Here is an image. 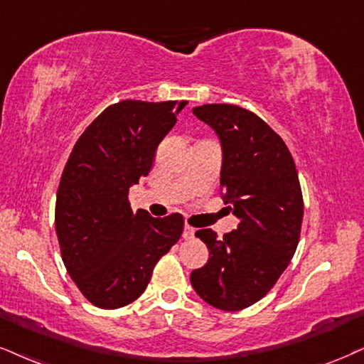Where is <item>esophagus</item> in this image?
I'll use <instances>...</instances> for the list:
<instances>
[{
  "label": "esophagus",
  "mask_w": 364,
  "mask_h": 364,
  "mask_svg": "<svg viewBox=\"0 0 364 364\" xmlns=\"http://www.w3.org/2000/svg\"><path fill=\"white\" fill-rule=\"evenodd\" d=\"M194 235H196L194 228L189 226V224H186V226H183V232H182L183 240H192V237H194Z\"/></svg>",
  "instance_id": "1"
}]
</instances>
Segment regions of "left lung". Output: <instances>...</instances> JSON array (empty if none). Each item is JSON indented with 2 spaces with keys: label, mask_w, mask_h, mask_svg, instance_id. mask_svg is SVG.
<instances>
[{
  "label": "left lung",
  "mask_w": 364,
  "mask_h": 364,
  "mask_svg": "<svg viewBox=\"0 0 364 364\" xmlns=\"http://www.w3.org/2000/svg\"><path fill=\"white\" fill-rule=\"evenodd\" d=\"M192 111L221 140L223 199L240 223L223 237L213 230L196 232L209 259L191 273V284L209 306L241 311L272 290L297 250L304 218L299 173L285 141L251 111L235 105Z\"/></svg>",
  "instance_id": "obj_1"
}]
</instances>
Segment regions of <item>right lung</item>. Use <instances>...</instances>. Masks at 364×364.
<instances>
[{"label": "right lung", "mask_w": 364, "mask_h": 364, "mask_svg": "<svg viewBox=\"0 0 364 364\" xmlns=\"http://www.w3.org/2000/svg\"><path fill=\"white\" fill-rule=\"evenodd\" d=\"M187 101H119L75 141L55 200V231L70 278L92 306L119 309L145 291L183 231L178 213H133L129 187L150 172L156 146Z\"/></svg>", "instance_id": "right-lung-1"}]
</instances>
